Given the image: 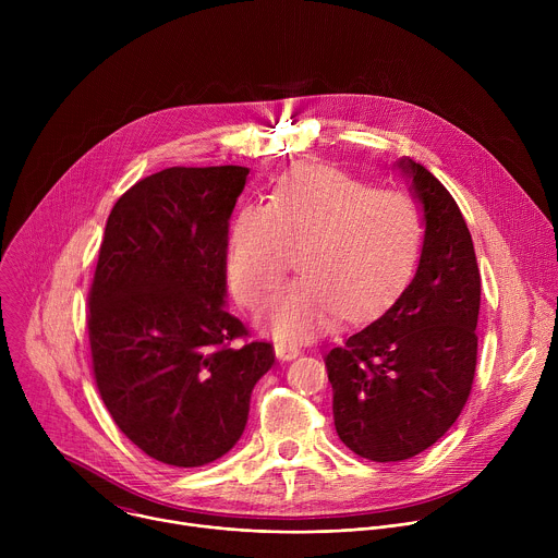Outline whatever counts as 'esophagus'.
<instances>
[{
  "mask_svg": "<svg viewBox=\"0 0 558 558\" xmlns=\"http://www.w3.org/2000/svg\"><path fill=\"white\" fill-rule=\"evenodd\" d=\"M274 349H276V357L282 360V362L295 360V357L300 355V347H298V344H291V342H276Z\"/></svg>",
  "mask_w": 558,
  "mask_h": 558,
  "instance_id": "obj_1",
  "label": "esophagus"
}]
</instances>
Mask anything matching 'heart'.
I'll return each mask as SVG.
<instances>
[{
    "label": "heart",
    "instance_id": "1",
    "mask_svg": "<svg viewBox=\"0 0 558 558\" xmlns=\"http://www.w3.org/2000/svg\"><path fill=\"white\" fill-rule=\"evenodd\" d=\"M424 238L420 205L404 192L325 166H298L250 203L229 229L227 271L235 298L263 304L302 251V278L278 291L260 323L280 340H306L336 317L362 320L411 278Z\"/></svg>",
    "mask_w": 558,
    "mask_h": 558
}]
</instances>
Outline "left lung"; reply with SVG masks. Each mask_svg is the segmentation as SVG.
Returning a JSON list of instances; mask_svg holds the SVG:
<instances>
[{
  "instance_id": "obj_1",
  "label": "left lung",
  "mask_w": 558,
  "mask_h": 558,
  "mask_svg": "<svg viewBox=\"0 0 558 558\" xmlns=\"http://www.w3.org/2000/svg\"><path fill=\"white\" fill-rule=\"evenodd\" d=\"M424 205V247L411 284L375 323L325 355L336 430L371 461H404L430 448L461 415L476 368L482 276L450 192L402 158Z\"/></svg>"
}]
</instances>
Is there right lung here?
<instances>
[{
  "label": "right lung",
  "mask_w": 558,
  "mask_h": 558,
  "mask_svg": "<svg viewBox=\"0 0 558 558\" xmlns=\"http://www.w3.org/2000/svg\"><path fill=\"white\" fill-rule=\"evenodd\" d=\"M250 170L168 168L112 207L88 291L101 400L147 457L205 465L241 439L269 342H247L227 293V233Z\"/></svg>",
  "instance_id": "1"
}]
</instances>
